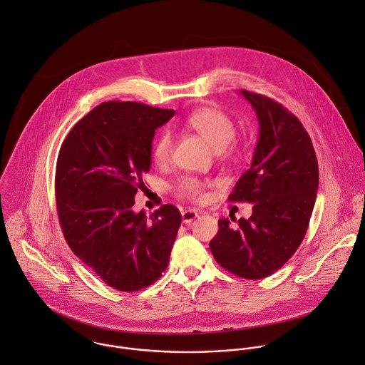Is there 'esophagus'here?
<instances>
[{
    "label": "esophagus",
    "mask_w": 365,
    "mask_h": 365,
    "mask_svg": "<svg viewBox=\"0 0 365 365\" xmlns=\"http://www.w3.org/2000/svg\"><path fill=\"white\" fill-rule=\"evenodd\" d=\"M197 216H199V212H197V210H193V209H187V210H183V212H182V220H183V223H186V225H190Z\"/></svg>",
    "instance_id": "1"
}]
</instances>
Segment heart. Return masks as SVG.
Masks as SVG:
<instances>
[{
  "mask_svg": "<svg viewBox=\"0 0 365 365\" xmlns=\"http://www.w3.org/2000/svg\"><path fill=\"white\" fill-rule=\"evenodd\" d=\"M187 126L195 130L215 150L225 149L235 138V121L216 107H203L193 111L187 117ZM172 155V136L169 132H162L153 143L152 158L155 163L165 165ZM206 183L196 178H183L176 185L179 196L189 200H202L205 197Z\"/></svg>",
  "mask_w": 365,
  "mask_h": 365,
  "instance_id": "obj_1",
  "label": "heart"
}]
</instances>
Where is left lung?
<instances>
[{"label": "left lung", "mask_w": 365, "mask_h": 365, "mask_svg": "<svg viewBox=\"0 0 365 365\" xmlns=\"http://www.w3.org/2000/svg\"><path fill=\"white\" fill-rule=\"evenodd\" d=\"M240 93L258 115L259 138L252 165L229 200L252 203V215L237 222L220 217L209 248L223 269L261 279L282 268L301 245L317 199L318 162L295 114L267 96Z\"/></svg>", "instance_id": "obj_1"}]
</instances>
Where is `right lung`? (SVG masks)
<instances>
[{
	"mask_svg": "<svg viewBox=\"0 0 365 365\" xmlns=\"http://www.w3.org/2000/svg\"><path fill=\"white\" fill-rule=\"evenodd\" d=\"M175 110L106 101L78 120L61 145L56 203L70 250L108 287L133 292L168 268L182 222L173 205L133 212L150 170L152 140Z\"/></svg>",
	"mask_w": 365,
	"mask_h": 365,
	"instance_id": "obj_1",
	"label": "right lung"
}]
</instances>
